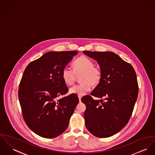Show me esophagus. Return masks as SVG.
Masks as SVG:
<instances>
[{
  "label": "esophagus",
  "mask_w": 155,
  "mask_h": 155,
  "mask_svg": "<svg viewBox=\"0 0 155 155\" xmlns=\"http://www.w3.org/2000/svg\"><path fill=\"white\" fill-rule=\"evenodd\" d=\"M78 98H79V100H80V101H81V98H82V96L80 95H78Z\"/></svg>",
  "instance_id": "obj_1"
}]
</instances>
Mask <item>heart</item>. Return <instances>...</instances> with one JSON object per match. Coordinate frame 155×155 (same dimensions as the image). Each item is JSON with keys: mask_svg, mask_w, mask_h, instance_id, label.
Wrapping results in <instances>:
<instances>
[{"mask_svg": "<svg viewBox=\"0 0 155 155\" xmlns=\"http://www.w3.org/2000/svg\"><path fill=\"white\" fill-rule=\"evenodd\" d=\"M73 70L65 67L62 72V78L67 85L75 83L77 75L82 74L80 80L81 83L72 87L70 91L71 93L83 95L88 92L92 85H97L101 79V71L100 68L94 67L93 61L85 56H81L72 64Z\"/></svg>", "mask_w": 155, "mask_h": 155, "instance_id": "heart-1", "label": "heart"}]
</instances>
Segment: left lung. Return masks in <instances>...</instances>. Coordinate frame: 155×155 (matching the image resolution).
Here are the masks:
<instances>
[{
	"mask_svg": "<svg viewBox=\"0 0 155 155\" xmlns=\"http://www.w3.org/2000/svg\"><path fill=\"white\" fill-rule=\"evenodd\" d=\"M84 54L97 60L101 79L91 95L81 98L86 106L84 116L87 130L97 137L106 138L120 131L128 123L136 101L139 87L131 65L112 52Z\"/></svg>",
	"mask_w": 155,
	"mask_h": 155,
	"instance_id": "left-lung-1",
	"label": "left lung"
}]
</instances>
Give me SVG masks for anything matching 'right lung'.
<instances>
[{"label":"right lung","mask_w":155,"mask_h":155,"mask_svg":"<svg viewBox=\"0 0 155 155\" xmlns=\"http://www.w3.org/2000/svg\"><path fill=\"white\" fill-rule=\"evenodd\" d=\"M78 52L51 51L28 64L19 84L18 96L24 119L36 134L56 137L67 129L78 104L75 94H65L68 88L62 72Z\"/></svg>","instance_id":"add662e5"}]
</instances>
